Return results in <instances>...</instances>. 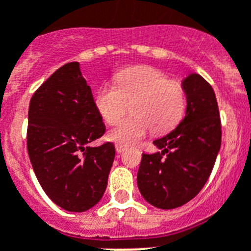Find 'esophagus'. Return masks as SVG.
<instances>
[{"instance_id":"obj_1","label":"esophagus","mask_w":251,"mask_h":251,"mask_svg":"<svg viewBox=\"0 0 251 251\" xmlns=\"http://www.w3.org/2000/svg\"><path fill=\"white\" fill-rule=\"evenodd\" d=\"M115 150H117L118 154H122V152H124V151L127 150V148H126V146H123V145L117 144L115 145Z\"/></svg>"}]
</instances>
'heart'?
Segmentation results:
<instances>
[{
    "instance_id": "heart-1",
    "label": "heart",
    "mask_w": 251,
    "mask_h": 251,
    "mask_svg": "<svg viewBox=\"0 0 251 251\" xmlns=\"http://www.w3.org/2000/svg\"><path fill=\"white\" fill-rule=\"evenodd\" d=\"M95 105L109 124L117 123L129 105L132 114L119 122L107 137L119 145L130 146L137 144L149 129L154 134L173 129L185 114L186 91L160 70L133 66L117 74L115 87H101Z\"/></svg>"
}]
</instances>
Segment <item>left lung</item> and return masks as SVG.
Masks as SVG:
<instances>
[{
  "instance_id": "left-lung-1",
  "label": "left lung",
  "mask_w": 251,
  "mask_h": 251,
  "mask_svg": "<svg viewBox=\"0 0 251 251\" xmlns=\"http://www.w3.org/2000/svg\"><path fill=\"white\" fill-rule=\"evenodd\" d=\"M186 115L178 127L154 141L161 151L142 154L141 195L159 209H175L195 198L208 181L221 149L222 129L215 93L199 74L183 79Z\"/></svg>"
}]
</instances>
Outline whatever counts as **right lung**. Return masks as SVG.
<instances>
[{"label":"right lung","mask_w":251,"mask_h":251,"mask_svg":"<svg viewBox=\"0 0 251 251\" xmlns=\"http://www.w3.org/2000/svg\"><path fill=\"white\" fill-rule=\"evenodd\" d=\"M26 148L39 185L68 212H86L100 201L115 148L88 144L105 133L79 63L56 70L30 99Z\"/></svg>","instance_id":"obj_1"}]
</instances>
